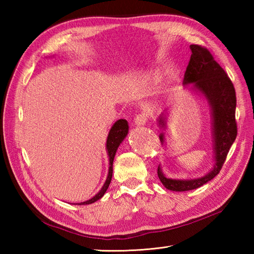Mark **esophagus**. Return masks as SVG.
I'll return each mask as SVG.
<instances>
[{"label":"esophagus","instance_id":"esophagus-1","mask_svg":"<svg viewBox=\"0 0 254 254\" xmlns=\"http://www.w3.org/2000/svg\"><path fill=\"white\" fill-rule=\"evenodd\" d=\"M146 121H147V115L145 112L138 113V115L135 117V119H134V123H135L137 127L145 126V124H146Z\"/></svg>","mask_w":254,"mask_h":254}]
</instances>
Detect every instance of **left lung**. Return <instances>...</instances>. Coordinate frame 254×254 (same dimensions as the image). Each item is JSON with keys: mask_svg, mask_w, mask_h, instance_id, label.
<instances>
[{"mask_svg": "<svg viewBox=\"0 0 254 254\" xmlns=\"http://www.w3.org/2000/svg\"><path fill=\"white\" fill-rule=\"evenodd\" d=\"M191 58L187 66L183 84H192L193 88L206 98L212 112V142L214 149V168L208 174L194 179H170L158 166L157 175L164 187L168 190L190 191L204 186L216 177L225 163L231 145L237 136L236 122V90L234 84L223 67L214 60L206 48L191 45ZM160 127L166 128L164 113L158 119ZM164 144V133L159 135Z\"/></svg>", "mask_w": 254, "mask_h": 254, "instance_id": "left-lung-1", "label": "left lung"}]
</instances>
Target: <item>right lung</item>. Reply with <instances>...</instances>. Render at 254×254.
I'll use <instances>...</instances> for the list:
<instances>
[{
	"label": "right lung",
	"instance_id": "right-lung-1",
	"mask_svg": "<svg viewBox=\"0 0 254 254\" xmlns=\"http://www.w3.org/2000/svg\"><path fill=\"white\" fill-rule=\"evenodd\" d=\"M127 132H128V124H127V121L124 120V119H120V120H118L115 124H113L112 127L110 128L109 134H108L107 144H106L108 157H109V172H108V177L106 179L105 185L102 186L101 190L97 193L94 197H91L90 199H88V201L78 203V205L91 204L96 201H98L99 198L104 196V194L108 190V188H109V185L111 182L112 164H113V159H115L117 149L119 147V145L122 143L123 139L127 135Z\"/></svg>",
	"mask_w": 254,
	"mask_h": 254
}]
</instances>
